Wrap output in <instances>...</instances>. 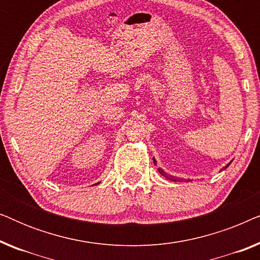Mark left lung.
I'll return each instance as SVG.
<instances>
[{
    "label": "left lung",
    "mask_w": 260,
    "mask_h": 260,
    "mask_svg": "<svg viewBox=\"0 0 260 260\" xmlns=\"http://www.w3.org/2000/svg\"><path fill=\"white\" fill-rule=\"evenodd\" d=\"M154 163H155V165H156V159L154 158ZM231 165V162L229 163V165H227L226 167H223V168L221 169V170H223V169H226L227 168V167H229ZM158 172H159V174H161V175H163V176H165V177H167V179H169V180H172V181H179V180H176L175 179V177H174V176H168V174H166V172H165V170H162L161 168H159L158 169Z\"/></svg>",
    "instance_id": "8db88e82"
}]
</instances>
